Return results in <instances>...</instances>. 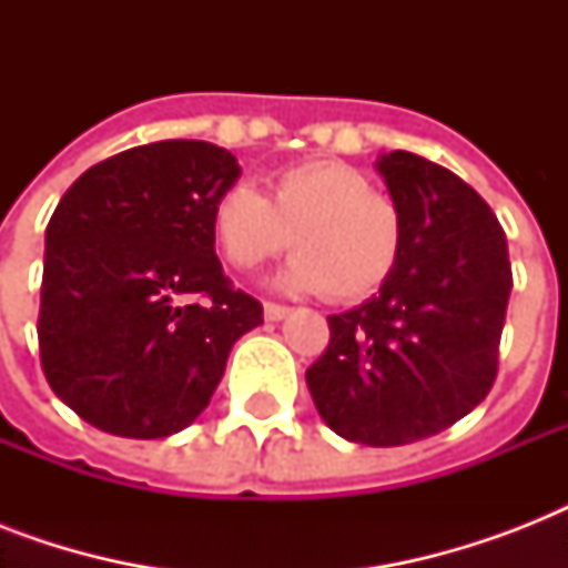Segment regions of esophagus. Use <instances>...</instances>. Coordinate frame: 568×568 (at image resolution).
<instances>
[{
  "label": "esophagus",
  "instance_id": "34e87169",
  "mask_svg": "<svg viewBox=\"0 0 568 568\" xmlns=\"http://www.w3.org/2000/svg\"><path fill=\"white\" fill-rule=\"evenodd\" d=\"M288 315H292V310H288V306H283V303H271V301L265 303L267 321H283V318H288Z\"/></svg>",
  "mask_w": 568,
  "mask_h": 568
}]
</instances>
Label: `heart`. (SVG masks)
Returning <instances> with one entry per match:
<instances>
[{"instance_id":"heart-1","label":"heart","mask_w":568,"mask_h":568,"mask_svg":"<svg viewBox=\"0 0 568 568\" xmlns=\"http://www.w3.org/2000/svg\"><path fill=\"white\" fill-rule=\"evenodd\" d=\"M217 247L241 271L292 244L297 256L280 274L288 292H327L356 303L392 280L404 253V212L368 173L336 159H312L271 180L267 196L235 182L214 200Z\"/></svg>"}]
</instances>
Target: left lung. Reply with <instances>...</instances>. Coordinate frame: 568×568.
Here are the masks:
<instances>
[{
    "instance_id": "obj_1",
    "label": "left lung",
    "mask_w": 568,
    "mask_h": 568,
    "mask_svg": "<svg viewBox=\"0 0 568 568\" xmlns=\"http://www.w3.org/2000/svg\"><path fill=\"white\" fill-rule=\"evenodd\" d=\"M374 168L404 212V253L379 294L329 315L306 386L329 430L392 448L442 433L489 395L513 274L501 223L457 173L406 150Z\"/></svg>"
}]
</instances>
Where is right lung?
<instances>
[{
  "label": "right lung",
  "instance_id": "add662e5",
  "mask_svg": "<svg viewBox=\"0 0 568 568\" xmlns=\"http://www.w3.org/2000/svg\"><path fill=\"white\" fill-rule=\"evenodd\" d=\"M235 155L155 141L93 164L47 226L40 363L84 422L126 439L185 430L212 400L232 345L262 324L214 256V200Z\"/></svg>",
  "mask_w": 568,
  "mask_h": 568
}]
</instances>
